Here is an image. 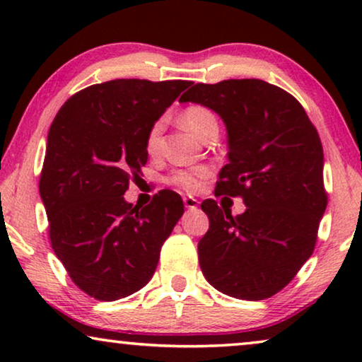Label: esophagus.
Listing matches in <instances>:
<instances>
[{
    "label": "esophagus",
    "mask_w": 362,
    "mask_h": 362,
    "mask_svg": "<svg viewBox=\"0 0 362 362\" xmlns=\"http://www.w3.org/2000/svg\"><path fill=\"white\" fill-rule=\"evenodd\" d=\"M182 202H185L186 209H196V207L199 206V201L194 199V197H191V196H186L185 199H182Z\"/></svg>",
    "instance_id": "34e87169"
}]
</instances>
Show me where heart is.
<instances>
[{"label":"heart","mask_w":362,"mask_h":362,"mask_svg":"<svg viewBox=\"0 0 362 362\" xmlns=\"http://www.w3.org/2000/svg\"><path fill=\"white\" fill-rule=\"evenodd\" d=\"M181 122L185 123L186 128H189L192 133H196V135L201 138H206L211 132H217V118L214 115V112L204 105H197V103L186 107L185 110H182ZM163 123H165V120H163V118H158V120L153 122L151 127L148 128L145 148L150 155H156L158 150H160ZM211 173L212 171L209 166H196L187 168V170H176L166 177V182L171 186L180 187L182 191L196 192L201 189L202 182L211 176Z\"/></svg>","instance_id":"b5f03b06"}]
</instances>
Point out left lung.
Returning a JSON list of instances; mask_svg holds the SVG:
<instances>
[{
    "label": "left lung",
    "instance_id": "left-lung-1",
    "mask_svg": "<svg viewBox=\"0 0 362 362\" xmlns=\"http://www.w3.org/2000/svg\"><path fill=\"white\" fill-rule=\"evenodd\" d=\"M180 102L201 103L224 120L229 163L216 194L247 206L232 216L214 199L201 204L209 217L197 244L202 274L234 298H270L313 254L328 204L318 132L293 95L259 78L196 83Z\"/></svg>",
    "mask_w": 362,
    "mask_h": 362
}]
</instances>
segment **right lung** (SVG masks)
Listing matches in <instances>:
<instances>
[{
	"instance_id": "add662e5",
	"label": "right lung",
	"mask_w": 362,
	"mask_h": 362,
	"mask_svg": "<svg viewBox=\"0 0 362 362\" xmlns=\"http://www.w3.org/2000/svg\"><path fill=\"white\" fill-rule=\"evenodd\" d=\"M189 86L145 78L95 83L69 98L49 128L39 192L51 245L92 298L120 300L145 286L185 212L173 191L143 209L123 194L148 161V128Z\"/></svg>"
}]
</instances>
